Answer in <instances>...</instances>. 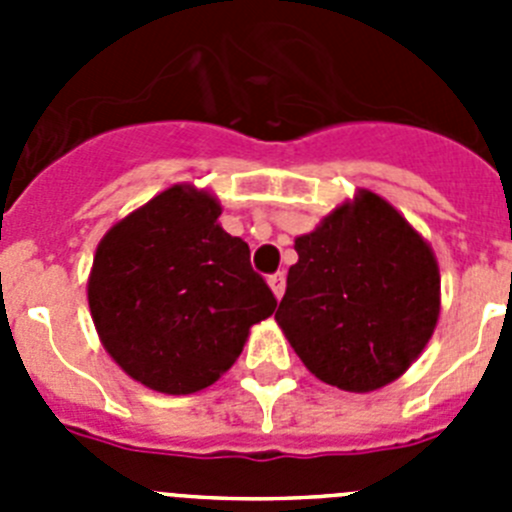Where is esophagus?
<instances>
[{
  "instance_id": "esophagus-1",
  "label": "esophagus",
  "mask_w": 512,
  "mask_h": 512,
  "mask_svg": "<svg viewBox=\"0 0 512 512\" xmlns=\"http://www.w3.org/2000/svg\"><path fill=\"white\" fill-rule=\"evenodd\" d=\"M269 287H271V292H274V297H277V300H282L284 287H287V277H284V271H277V274H271V277H269Z\"/></svg>"
}]
</instances>
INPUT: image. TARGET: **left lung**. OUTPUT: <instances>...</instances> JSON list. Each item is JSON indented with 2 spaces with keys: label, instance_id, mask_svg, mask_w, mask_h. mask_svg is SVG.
<instances>
[{
  "label": "left lung",
  "instance_id": "8db88e82",
  "mask_svg": "<svg viewBox=\"0 0 512 512\" xmlns=\"http://www.w3.org/2000/svg\"><path fill=\"white\" fill-rule=\"evenodd\" d=\"M277 323L320 382L372 392L408 372L441 312L433 248L387 200L359 189L295 238Z\"/></svg>",
  "mask_w": 512,
  "mask_h": 512
}]
</instances>
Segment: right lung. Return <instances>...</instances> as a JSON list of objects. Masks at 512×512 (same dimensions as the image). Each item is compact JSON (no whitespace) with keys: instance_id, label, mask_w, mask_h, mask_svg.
Returning a JSON list of instances; mask_svg holds the SVG:
<instances>
[{"instance_id":"add662e5","label":"right lung","mask_w":512,"mask_h":512,"mask_svg":"<svg viewBox=\"0 0 512 512\" xmlns=\"http://www.w3.org/2000/svg\"><path fill=\"white\" fill-rule=\"evenodd\" d=\"M205 189L174 184L99 241L87 297L107 354L135 382L192 395L241 356L277 300L251 269L248 243L217 223Z\"/></svg>"}]
</instances>
